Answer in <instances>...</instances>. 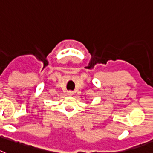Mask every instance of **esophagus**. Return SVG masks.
I'll return each instance as SVG.
<instances>
[{"label":"esophagus","instance_id":"obj_1","mask_svg":"<svg viewBox=\"0 0 153 153\" xmlns=\"http://www.w3.org/2000/svg\"><path fill=\"white\" fill-rule=\"evenodd\" d=\"M68 96H72V95H73V93H72V92H71V91H69V92H68Z\"/></svg>","mask_w":153,"mask_h":153}]
</instances>
